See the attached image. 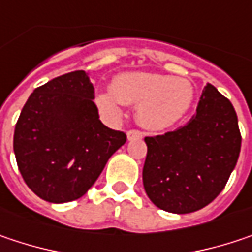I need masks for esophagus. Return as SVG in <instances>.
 Segmentation results:
<instances>
[{"mask_svg": "<svg viewBox=\"0 0 252 252\" xmlns=\"http://www.w3.org/2000/svg\"><path fill=\"white\" fill-rule=\"evenodd\" d=\"M126 138L128 140H135V138H143V132L138 129H129L126 132Z\"/></svg>", "mask_w": 252, "mask_h": 252, "instance_id": "34e87169", "label": "esophagus"}]
</instances>
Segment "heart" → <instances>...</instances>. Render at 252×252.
I'll list each match as a JSON object with an SVG mask.
<instances>
[{
	"label": "heart",
	"mask_w": 252,
	"mask_h": 252,
	"mask_svg": "<svg viewBox=\"0 0 252 252\" xmlns=\"http://www.w3.org/2000/svg\"><path fill=\"white\" fill-rule=\"evenodd\" d=\"M193 99L192 83L185 78L150 72H126L118 75L111 89L101 92L96 102L105 114L121 115L123 103L137 105V120L153 131L176 124Z\"/></svg>",
	"instance_id": "heart-1"
}]
</instances>
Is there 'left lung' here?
I'll return each mask as SVG.
<instances>
[{"label":"left lung","instance_id":"left-lung-1","mask_svg":"<svg viewBox=\"0 0 252 252\" xmlns=\"http://www.w3.org/2000/svg\"><path fill=\"white\" fill-rule=\"evenodd\" d=\"M143 183L150 200L172 214H190L220 193L240 157L237 112L208 83L186 126L144 138Z\"/></svg>","mask_w":252,"mask_h":252}]
</instances>
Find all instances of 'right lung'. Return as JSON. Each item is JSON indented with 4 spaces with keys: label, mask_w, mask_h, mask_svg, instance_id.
Masks as SVG:
<instances>
[{
    "label": "right lung",
    "mask_w": 252,
    "mask_h": 252,
    "mask_svg": "<svg viewBox=\"0 0 252 252\" xmlns=\"http://www.w3.org/2000/svg\"><path fill=\"white\" fill-rule=\"evenodd\" d=\"M94 98L86 72L75 70L35 88L23 106L14 154L26 185L43 200L82 197L126 144V132L101 123Z\"/></svg>",
    "instance_id": "obj_1"
}]
</instances>
